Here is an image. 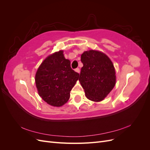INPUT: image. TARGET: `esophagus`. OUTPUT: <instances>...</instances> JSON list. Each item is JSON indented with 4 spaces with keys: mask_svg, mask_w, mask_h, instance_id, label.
<instances>
[{
    "mask_svg": "<svg viewBox=\"0 0 150 150\" xmlns=\"http://www.w3.org/2000/svg\"><path fill=\"white\" fill-rule=\"evenodd\" d=\"M75 71L78 72V73H80V69H79V68H76V69H75Z\"/></svg>",
    "mask_w": 150,
    "mask_h": 150,
    "instance_id": "34e87169",
    "label": "esophagus"
}]
</instances>
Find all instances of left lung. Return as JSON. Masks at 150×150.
Here are the masks:
<instances>
[{
    "instance_id": "obj_1",
    "label": "left lung",
    "mask_w": 150,
    "mask_h": 150,
    "mask_svg": "<svg viewBox=\"0 0 150 150\" xmlns=\"http://www.w3.org/2000/svg\"><path fill=\"white\" fill-rule=\"evenodd\" d=\"M83 66L79 81L89 100L99 102L105 98L116 84L112 62L105 54L89 50L81 56Z\"/></svg>"
}]
</instances>
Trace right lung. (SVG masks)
Listing matches in <instances>:
<instances>
[{
	"label": "right lung",
	"instance_id": "add662e5",
	"mask_svg": "<svg viewBox=\"0 0 150 150\" xmlns=\"http://www.w3.org/2000/svg\"><path fill=\"white\" fill-rule=\"evenodd\" d=\"M79 76L71 69V62L65 59L63 51H59L49 56L40 65L35 76V85L44 101L59 107L69 100Z\"/></svg>",
	"mask_w": 150,
	"mask_h": 150
}]
</instances>
